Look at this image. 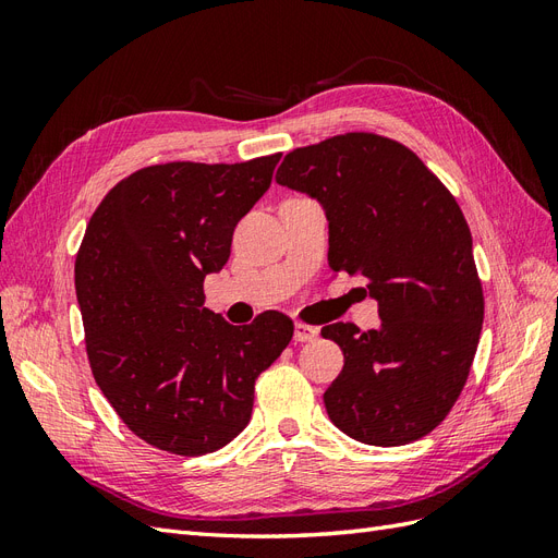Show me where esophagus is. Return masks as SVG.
I'll return each mask as SVG.
<instances>
[{
	"label": "esophagus",
	"instance_id": "34e87169",
	"mask_svg": "<svg viewBox=\"0 0 558 558\" xmlns=\"http://www.w3.org/2000/svg\"><path fill=\"white\" fill-rule=\"evenodd\" d=\"M293 337H295V342H312V340H316V337H318V328L298 320L295 330H293Z\"/></svg>",
	"mask_w": 558,
	"mask_h": 558
}]
</instances>
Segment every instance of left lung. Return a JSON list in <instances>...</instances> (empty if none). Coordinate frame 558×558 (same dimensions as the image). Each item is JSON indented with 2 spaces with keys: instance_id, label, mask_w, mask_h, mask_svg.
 Returning <instances> with one entry per match:
<instances>
[{
  "instance_id": "8db88e82",
  "label": "left lung",
  "mask_w": 558,
  "mask_h": 558,
  "mask_svg": "<svg viewBox=\"0 0 558 558\" xmlns=\"http://www.w3.org/2000/svg\"><path fill=\"white\" fill-rule=\"evenodd\" d=\"M277 183L320 202L332 272L361 275L381 326L330 324L344 367L324 393L332 424L375 447L418 440L459 400L484 295L459 202L421 158L375 132L291 150Z\"/></svg>"
}]
</instances>
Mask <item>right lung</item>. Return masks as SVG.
<instances>
[{
  "instance_id": "obj_1",
  "label": "right lung",
  "mask_w": 558,
  "mask_h": 558,
  "mask_svg": "<svg viewBox=\"0 0 558 558\" xmlns=\"http://www.w3.org/2000/svg\"><path fill=\"white\" fill-rule=\"evenodd\" d=\"M281 154L234 165L165 162L118 181L90 216L74 283L93 377L150 447L202 456L251 418L253 386L293 337L263 312L230 326L205 307V277L272 183Z\"/></svg>"
}]
</instances>
